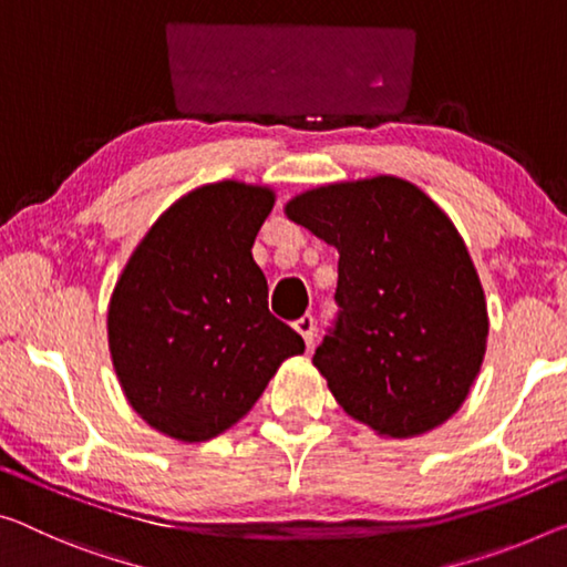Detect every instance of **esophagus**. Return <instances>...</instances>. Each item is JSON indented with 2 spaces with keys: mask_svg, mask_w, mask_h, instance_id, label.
I'll return each mask as SVG.
<instances>
[{
  "mask_svg": "<svg viewBox=\"0 0 567 567\" xmlns=\"http://www.w3.org/2000/svg\"><path fill=\"white\" fill-rule=\"evenodd\" d=\"M292 328L300 332L305 343L312 346V340H316V320H312V316H302L300 320H295Z\"/></svg>",
  "mask_w": 567,
  "mask_h": 567,
  "instance_id": "esophagus-1",
  "label": "esophagus"
}]
</instances>
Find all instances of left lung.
<instances>
[{
    "label": "left lung",
    "instance_id": "8db88e82",
    "mask_svg": "<svg viewBox=\"0 0 567 567\" xmlns=\"http://www.w3.org/2000/svg\"><path fill=\"white\" fill-rule=\"evenodd\" d=\"M285 217L338 249L340 316L316 350L348 416L413 439L460 411L487 350V300L454 221L406 178L308 188Z\"/></svg>",
    "mask_w": 567,
    "mask_h": 567
}]
</instances>
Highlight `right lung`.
<instances>
[{"mask_svg":"<svg viewBox=\"0 0 567 567\" xmlns=\"http://www.w3.org/2000/svg\"><path fill=\"white\" fill-rule=\"evenodd\" d=\"M275 188L224 178L176 199L131 251L107 302L125 401L151 429L202 444L245 419L302 338L267 310L251 257Z\"/></svg>","mask_w":567,"mask_h":567,"instance_id":"right-lung-1","label":"right lung"}]
</instances>
